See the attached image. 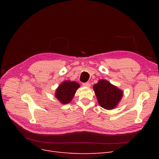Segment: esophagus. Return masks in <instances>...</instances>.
Instances as JSON below:
<instances>
[{
  "label": "esophagus",
  "mask_w": 159,
  "mask_h": 159,
  "mask_svg": "<svg viewBox=\"0 0 159 159\" xmlns=\"http://www.w3.org/2000/svg\"><path fill=\"white\" fill-rule=\"evenodd\" d=\"M84 86H85V87H88V88H89L91 86V84L89 83V82H86V83H83L82 84Z\"/></svg>",
  "instance_id": "1"
}]
</instances>
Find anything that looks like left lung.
Here are the masks:
<instances>
[{
	"mask_svg": "<svg viewBox=\"0 0 159 159\" xmlns=\"http://www.w3.org/2000/svg\"><path fill=\"white\" fill-rule=\"evenodd\" d=\"M93 88L100 106L105 109H114L122 98L123 91L107 80H99Z\"/></svg>",
	"mask_w": 159,
	"mask_h": 159,
	"instance_id": "8db88e82",
	"label": "left lung"
}]
</instances>
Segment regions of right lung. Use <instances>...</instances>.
Here are the masks:
<instances>
[{"label":"right lung","mask_w":159,"mask_h":159,"mask_svg":"<svg viewBox=\"0 0 159 159\" xmlns=\"http://www.w3.org/2000/svg\"><path fill=\"white\" fill-rule=\"evenodd\" d=\"M80 88V84L75 81H65L56 89L55 96L62 104L70 103Z\"/></svg>","instance_id":"right-lung-1"}]
</instances>
